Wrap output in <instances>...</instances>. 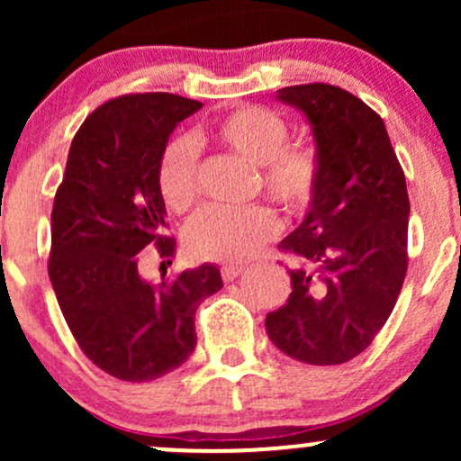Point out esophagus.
I'll return each mask as SVG.
<instances>
[{
	"instance_id": "34e87169",
	"label": "esophagus",
	"mask_w": 461,
	"mask_h": 461,
	"mask_svg": "<svg viewBox=\"0 0 461 461\" xmlns=\"http://www.w3.org/2000/svg\"><path fill=\"white\" fill-rule=\"evenodd\" d=\"M245 273V267H223L221 268V277H223V282H234V279L240 277V275Z\"/></svg>"
}]
</instances>
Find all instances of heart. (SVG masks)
Returning a JSON list of instances; mask_svg holds the SVG:
<instances>
[{"mask_svg":"<svg viewBox=\"0 0 461 461\" xmlns=\"http://www.w3.org/2000/svg\"><path fill=\"white\" fill-rule=\"evenodd\" d=\"M201 140L258 168V188L285 214L303 216L316 203L322 153L310 140H288V123L264 105H240L214 119ZM158 193L171 212L182 214L199 197L197 149L188 139L162 147ZM279 234V221L264 205L247 210L205 208L184 230V249L197 262H245Z\"/></svg>","mask_w":461,"mask_h":461,"instance_id":"obj_1","label":"heart"}]
</instances>
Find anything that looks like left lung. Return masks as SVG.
Here are the masks:
<instances>
[{
  "label": "left lung",
  "mask_w": 461,
  "mask_h": 461,
  "mask_svg": "<svg viewBox=\"0 0 461 461\" xmlns=\"http://www.w3.org/2000/svg\"><path fill=\"white\" fill-rule=\"evenodd\" d=\"M279 99L310 119L322 182L305 221L282 240L299 260L293 293L267 316L273 345L314 366L345 364L393 314L407 273L405 173L382 116L331 84L285 86Z\"/></svg>",
  "instance_id": "1"
}]
</instances>
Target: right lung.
Masks as SVG:
<instances>
[{"label": "right lung", "mask_w": 461, "mask_h": 461, "mask_svg": "<svg viewBox=\"0 0 461 461\" xmlns=\"http://www.w3.org/2000/svg\"><path fill=\"white\" fill-rule=\"evenodd\" d=\"M201 108L173 93H130L86 116L68 149L51 210L47 271L73 338L97 368L123 382H151L194 351V312L223 288L201 264L153 285L139 253L176 256L158 193V158L179 121Z\"/></svg>", "instance_id": "add662e5"}]
</instances>
